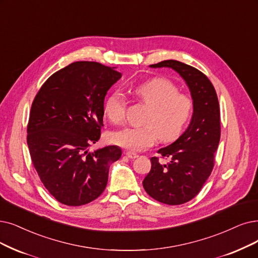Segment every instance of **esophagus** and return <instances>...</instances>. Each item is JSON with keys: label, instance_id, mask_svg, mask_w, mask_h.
Here are the masks:
<instances>
[{"label": "esophagus", "instance_id": "1", "mask_svg": "<svg viewBox=\"0 0 258 258\" xmlns=\"http://www.w3.org/2000/svg\"><path fill=\"white\" fill-rule=\"evenodd\" d=\"M126 156H127L129 159H136V158L139 157L138 153L132 152V151H127V152H126Z\"/></svg>", "mask_w": 258, "mask_h": 258}]
</instances>
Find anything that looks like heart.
<instances>
[{"instance_id": "1", "label": "heart", "mask_w": 258, "mask_h": 258, "mask_svg": "<svg viewBox=\"0 0 258 258\" xmlns=\"http://www.w3.org/2000/svg\"><path fill=\"white\" fill-rule=\"evenodd\" d=\"M148 110L140 127H127L114 131L110 140L115 145L132 151L152 146L158 139L169 142L178 138L188 122L194 101L188 94L179 92L178 87L167 78L157 77L132 89ZM127 101L118 91L113 92L105 101L106 116L114 123L125 118Z\"/></svg>"}]
</instances>
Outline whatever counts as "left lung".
<instances>
[{
	"instance_id": "1",
	"label": "left lung",
	"mask_w": 258,
	"mask_h": 258,
	"mask_svg": "<svg viewBox=\"0 0 258 258\" xmlns=\"http://www.w3.org/2000/svg\"><path fill=\"white\" fill-rule=\"evenodd\" d=\"M151 68H171L186 81L194 101L188 128L171 145L158 153L162 163L152 157L151 169L143 181L154 200L169 205L186 203L199 194L211 176L215 152L220 141V109L215 88L201 71L177 60H164Z\"/></svg>"
}]
</instances>
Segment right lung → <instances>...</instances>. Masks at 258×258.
I'll list each match as a JSON object with an SVG mask.
<instances>
[{
	"instance_id": "right-lung-1",
	"label": "right lung",
	"mask_w": 258,
	"mask_h": 258,
	"mask_svg": "<svg viewBox=\"0 0 258 258\" xmlns=\"http://www.w3.org/2000/svg\"><path fill=\"white\" fill-rule=\"evenodd\" d=\"M119 72L94 61H76L51 75L37 93L27 123V145L45 188L60 203L80 207L107 186L110 164L121 150L89 152L104 126L107 91Z\"/></svg>"
}]
</instances>
